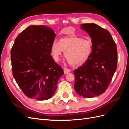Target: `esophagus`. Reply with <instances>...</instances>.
<instances>
[{
	"mask_svg": "<svg viewBox=\"0 0 129 129\" xmlns=\"http://www.w3.org/2000/svg\"><path fill=\"white\" fill-rule=\"evenodd\" d=\"M71 72V70H70L68 68H65L64 69V73L65 74H68L69 73Z\"/></svg>",
	"mask_w": 129,
	"mask_h": 129,
	"instance_id": "esophagus-1",
	"label": "esophagus"
}]
</instances>
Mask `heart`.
<instances>
[{"label": "heart", "instance_id": "b5f03b06", "mask_svg": "<svg viewBox=\"0 0 129 129\" xmlns=\"http://www.w3.org/2000/svg\"><path fill=\"white\" fill-rule=\"evenodd\" d=\"M64 51V56L72 66L80 65L86 61L92 51V42L90 39L78 37L61 38L59 42L54 41L51 46V53L54 60L58 61Z\"/></svg>", "mask_w": 129, "mask_h": 129}]
</instances>
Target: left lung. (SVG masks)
<instances>
[{"label": "left lung", "instance_id": "8db88e82", "mask_svg": "<svg viewBox=\"0 0 129 129\" xmlns=\"http://www.w3.org/2000/svg\"><path fill=\"white\" fill-rule=\"evenodd\" d=\"M81 26L92 39V51L86 62L74 71V87L80 96L91 98L102 94L110 84L117 69V49L108 30L93 23Z\"/></svg>", "mask_w": 129, "mask_h": 129}]
</instances>
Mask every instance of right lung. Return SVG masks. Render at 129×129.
Returning <instances> with one entry per match:
<instances>
[{"label": "right lung", "mask_w": 129, "mask_h": 129, "mask_svg": "<svg viewBox=\"0 0 129 129\" xmlns=\"http://www.w3.org/2000/svg\"><path fill=\"white\" fill-rule=\"evenodd\" d=\"M56 34L43 25H31L19 34L11 50L12 74L29 98L46 100L56 90L63 70L56 63L51 46Z\"/></svg>", "instance_id": "1"}]
</instances>
